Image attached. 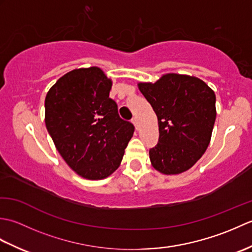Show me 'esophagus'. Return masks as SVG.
<instances>
[{
    "label": "esophagus",
    "mask_w": 252,
    "mask_h": 252,
    "mask_svg": "<svg viewBox=\"0 0 252 252\" xmlns=\"http://www.w3.org/2000/svg\"><path fill=\"white\" fill-rule=\"evenodd\" d=\"M132 123H133V125H134L135 126V127H137V123H138V120H137V118L136 117H134V118H132Z\"/></svg>",
    "instance_id": "obj_1"
}]
</instances>
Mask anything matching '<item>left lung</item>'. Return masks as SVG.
<instances>
[{
  "mask_svg": "<svg viewBox=\"0 0 252 252\" xmlns=\"http://www.w3.org/2000/svg\"><path fill=\"white\" fill-rule=\"evenodd\" d=\"M138 89L156 112L159 140L149 149L153 167L163 174L190 169L210 143L215 126L216 94L196 77L167 73Z\"/></svg>",
  "mask_w": 252,
  "mask_h": 252,
  "instance_id": "8db88e82",
  "label": "left lung"
}]
</instances>
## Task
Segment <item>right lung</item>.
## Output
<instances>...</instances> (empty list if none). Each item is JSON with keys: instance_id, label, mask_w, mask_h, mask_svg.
<instances>
[{"instance_id": "right-lung-1", "label": "right lung", "mask_w": 252, "mask_h": 252, "mask_svg": "<svg viewBox=\"0 0 252 252\" xmlns=\"http://www.w3.org/2000/svg\"><path fill=\"white\" fill-rule=\"evenodd\" d=\"M111 85L98 67L74 69L58 79L45 97V126L58 153L88 180L115 172L134 133L109 97Z\"/></svg>"}]
</instances>
